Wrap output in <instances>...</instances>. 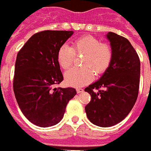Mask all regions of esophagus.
Here are the masks:
<instances>
[{"instance_id":"obj_1","label":"esophagus","mask_w":151,"mask_h":151,"mask_svg":"<svg viewBox=\"0 0 151 151\" xmlns=\"http://www.w3.org/2000/svg\"><path fill=\"white\" fill-rule=\"evenodd\" d=\"M83 88H76V91H77V93H81V92H83Z\"/></svg>"}]
</instances>
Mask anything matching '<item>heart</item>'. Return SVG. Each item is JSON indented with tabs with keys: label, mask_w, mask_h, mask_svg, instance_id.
<instances>
[{
	"label": "heart",
	"mask_w": 151,
	"mask_h": 151,
	"mask_svg": "<svg viewBox=\"0 0 151 151\" xmlns=\"http://www.w3.org/2000/svg\"><path fill=\"white\" fill-rule=\"evenodd\" d=\"M83 54L82 68H72L64 76L65 82L71 87H82L91 82L97 75L104 73L109 68L112 60V48L107 44H101L98 39L84 36L76 40L72 47L62 45L57 52V61L63 69L71 67L75 55Z\"/></svg>",
	"instance_id": "heart-1"
}]
</instances>
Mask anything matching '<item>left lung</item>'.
Here are the masks:
<instances>
[{"label":"left lung","instance_id":"8db88e82","mask_svg":"<svg viewBox=\"0 0 151 151\" xmlns=\"http://www.w3.org/2000/svg\"><path fill=\"white\" fill-rule=\"evenodd\" d=\"M106 37L112 48L111 63L84 90L91 96L85 106L87 116L101 127L118 124L127 116L138 98L140 78V60L130 41L111 32Z\"/></svg>","mask_w":151,"mask_h":151}]
</instances>
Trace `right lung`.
I'll list each match as a JSON object with an SVG mask.
<instances>
[{
	"mask_svg": "<svg viewBox=\"0 0 151 151\" xmlns=\"http://www.w3.org/2000/svg\"><path fill=\"white\" fill-rule=\"evenodd\" d=\"M73 32H37L29 38L17 56L13 79L16 99L24 115L40 127L60 123L68 103L76 95L73 88H53L63 80L57 52Z\"/></svg>",
	"mask_w": 151,
	"mask_h": 151,
	"instance_id": "right-lung-1",
	"label": "right lung"
}]
</instances>
